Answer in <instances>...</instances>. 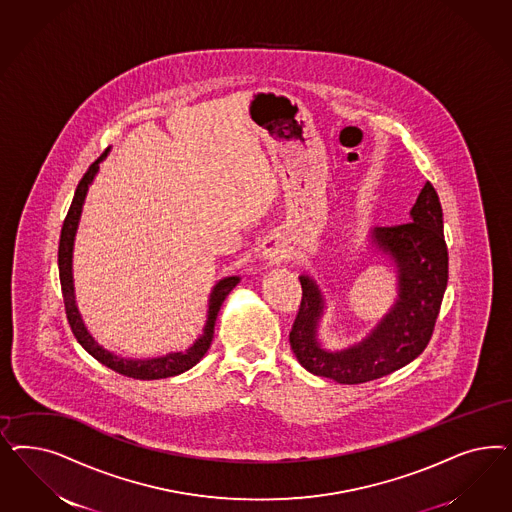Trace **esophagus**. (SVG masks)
<instances>
[{"label": "esophagus", "mask_w": 512, "mask_h": 512, "mask_svg": "<svg viewBox=\"0 0 512 512\" xmlns=\"http://www.w3.org/2000/svg\"><path fill=\"white\" fill-rule=\"evenodd\" d=\"M264 254L271 264H279L284 258H288V250L279 245V241H267Z\"/></svg>", "instance_id": "esophagus-1"}]
</instances>
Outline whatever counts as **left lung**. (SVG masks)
Wrapping results in <instances>:
<instances>
[{
    "label": "left lung",
    "instance_id": "1",
    "mask_svg": "<svg viewBox=\"0 0 512 512\" xmlns=\"http://www.w3.org/2000/svg\"><path fill=\"white\" fill-rule=\"evenodd\" d=\"M409 220L371 231V243L396 267L397 299L360 343L341 350L322 347L318 322L324 296L311 277H299L303 297L290 345L309 373L339 384H362L405 367L428 347L448 282L443 209L431 182L420 190Z\"/></svg>",
    "mask_w": 512,
    "mask_h": 512
}]
</instances>
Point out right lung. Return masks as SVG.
Instances as JSON below:
<instances>
[{"mask_svg":"<svg viewBox=\"0 0 512 512\" xmlns=\"http://www.w3.org/2000/svg\"><path fill=\"white\" fill-rule=\"evenodd\" d=\"M109 149L105 150L94 164L88 167V171L84 173L83 179L79 182L75 196L71 201V207L67 211L64 226H62V235H60V247H58V269H60V284H62V294H64V305H66L67 322L71 326V331L75 335V339L79 341V345L99 363L107 365L109 369H113L116 373L130 377V379L139 380H156L167 379V377H175L181 375L184 371H188L190 367H194L196 363L205 356V352L211 347L213 335H215V322L218 311L224 303V299L228 297L231 290L237 286V282L241 281L239 277H226L222 281L215 284V288L211 290L209 296V311H207V322L203 333L199 335L198 341L192 347L186 348L184 352H169L160 358H147V360H130V358H122L116 356L113 352L105 350L96 343V339L90 335V331L84 326L81 313L77 309L75 303V286H73V243H75V233L79 228V220L83 213L84 198L88 192V186L94 181L96 173H98L99 164L105 160Z\"/></svg>","mask_w":512,"mask_h":512,"instance_id":"right-lung-1","label":"right lung"}]
</instances>
